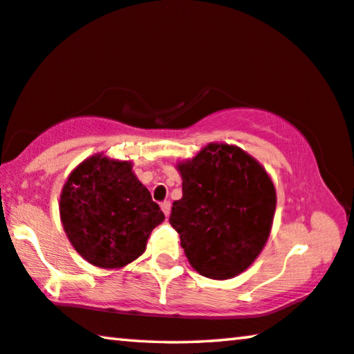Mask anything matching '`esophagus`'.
<instances>
[{
  "instance_id": "34e87169",
  "label": "esophagus",
  "mask_w": 354,
  "mask_h": 354,
  "mask_svg": "<svg viewBox=\"0 0 354 354\" xmlns=\"http://www.w3.org/2000/svg\"><path fill=\"white\" fill-rule=\"evenodd\" d=\"M160 209L164 211V214H165V216L170 214V209H171V203H170V200L162 201V203H160Z\"/></svg>"
}]
</instances>
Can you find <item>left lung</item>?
<instances>
[{"label":"left lung","instance_id":"obj_1","mask_svg":"<svg viewBox=\"0 0 354 354\" xmlns=\"http://www.w3.org/2000/svg\"><path fill=\"white\" fill-rule=\"evenodd\" d=\"M183 197L171 207L187 260L201 276L223 280L248 269L266 244L276 189L265 168L238 147L211 143L178 165Z\"/></svg>","mask_w":354,"mask_h":354}]
</instances>
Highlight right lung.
<instances>
[{
  "label": "right lung",
  "mask_w": 354,
  "mask_h": 354,
  "mask_svg": "<svg viewBox=\"0 0 354 354\" xmlns=\"http://www.w3.org/2000/svg\"><path fill=\"white\" fill-rule=\"evenodd\" d=\"M61 222L75 250L99 268L126 266L143 254L165 216L127 160L93 156L61 192Z\"/></svg>",
  "instance_id": "obj_1"
}]
</instances>
